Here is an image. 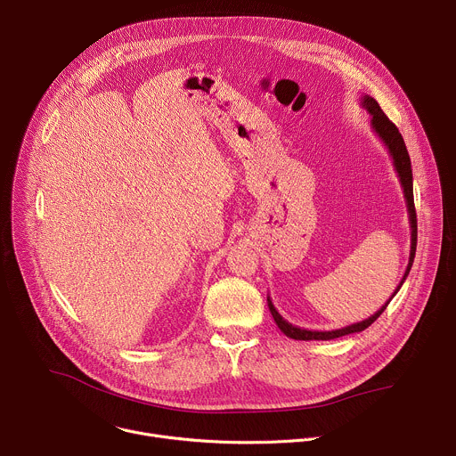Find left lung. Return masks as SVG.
Returning <instances> with one entry per match:
<instances>
[{
    "mask_svg": "<svg viewBox=\"0 0 456 456\" xmlns=\"http://www.w3.org/2000/svg\"><path fill=\"white\" fill-rule=\"evenodd\" d=\"M361 106L371 115V127L373 132L377 134V137L382 141V144L387 148L389 151V157L394 159V167L397 171V176L401 180V185L404 189V199H406V206H408V215H410V227H411V247H410V262H408V267H406V273L399 283V287L395 289L394 296L399 292V289L403 287V283L406 281L410 271H411V265H413V257H415V250H417V213H415V202H413V173H411V160H410V155H408V150H406V144H404V139L403 135L399 134L397 126L389 120L384 111L380 110L379 102L370 97V95H361ZM394 296L389 297L373 315H370L368 319L364 321H359V322H354V324H348V327L345 329H338V330H306V329H299L296 327V324L285 321L281 317V314L276 310V306L273 305L271 297H267V303H269V310L278 324V329L290 339H297V341H330V339H336V338H343V336H348V334H355V332H362L364 329H368L370 324L384 312V308L387 306V303L394 299Z\"/></svg>",
    "mask_w": 456,
    "mask_h": 456,
    "instance_id": "left-lung-1",
    "label": "left lung"
}]
</instances>
